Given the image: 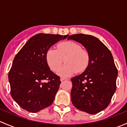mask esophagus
Listing matches in <instances>:
<instances>
[{"label": "esophagus", "mask_w": 127, "mask_h": 127, "mask_svg": "<svg viewBox=\"0 0 127 127\" xmlns=\"http://www.w3.org/2000/svg\"><path fill=\"white\" fill-rule=\"evenodd\" d=\"M67 78H64V77H61V79H60V80L61 81H63V80H67Z\"/></svg>", "instance_id": "esophagus-1"}]
</instances>
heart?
Returning a JSON list of instances; mask_svg holds the SVG:
<instances>
[{
  "instance_id": "1",
  "label": "heart",
  "mask_w": 127,
  "mask_h": 127,
  "mask_svg": "<svg viewBox=\"0 0 127 127\" xmlns=\"http://www.w3.org/2000/svg\"><path fill=\"white\" fill-rule=\"evenodd\" d=\"M90 59L89 53L86 50L71 41L59 43L57 50L51 48L46 55L48 66L55 72L59 71L64 60L66 64L60 71V75L63 76L84 72L89 65Z\"/></svg>"
}]
</instances>
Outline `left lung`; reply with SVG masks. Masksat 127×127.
I'll list each match as a JSON object with an SVG mask.
<instances>
[{
  "mask_svg": "<svg viewBox=\"0 0 127 127\" xmlns=\"http://www.w3.org/2000/svg\"><path fill=\"white\" fill-rule=\"evenodd\" d=\"M85 47L90 55V63L82 74L72 78L71 95L73 105L90 114L98 113L109 104L116 90L118 71L113 56L99 39L90 35H71Z\"/></svg>",
  "mask_w": 127,
  "mask_h": 127,
  "instance_id": "8db88e82",
  "label": "left lung"
}]
</instances>
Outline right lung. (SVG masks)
<instances>
[{
  "instance_id": "1",
  "label": "right lung",
  "mask_w": 127,
  "mask_h": 127,
  "mask_svg": "<svg viewBox=\"0 0 127 127\" xmlns=\"http://www.w3.org/2000/svg\"><path fill=\"white\" fill-rule=\"evenodd\" d=\"M67 37L37 34L16 55L8 72V80L11 97L21 108L35 113L53 103L61 81L60 77L50 69L46 55L53 45Z\"/></svg>"
}]
</instances>
